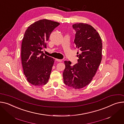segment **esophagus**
Masks as SVG:
<instances>
[{"label": "esophagus", "instance_id": "34e87169", "mask_svg": "<svg viewBox=\"0 0 124 124\" xmlns=\"http://www.w3.org/2000/svg\"><path fill=\"white\" fill-rule=\"evenodd\" d=\"M56 60L58 62H62V59H56Z\"/></svg>", "mask_w": 124, "mask_h": 124}]
</instances>
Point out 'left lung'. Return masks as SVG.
Returning a JSON list of instances; mask_svg holds the SVG:
<instances>
[{
	"label": "left lung",
	"mask_w": 124,
	"mask_h": 124,
	"mask_svg": "<svg viewBox=\"0 0 124 124\" xmlns=\"http://www.w3.org/2000/svg\"><path fill=\"white\" fill-rule=\"evenodd\" d=\"M72 27L76 31L74 43L80 54L78 63L73 66L70 61H64L63 81L68 87L79 89L88 85L95 76L102 60V42L99 34L90 25L80 23Z\"/></svg>",
	"instance_id": "obj_1"
}]
</instances>
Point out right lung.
Masks as SVG:
<instances>
[{
  "mask_svg": "<svg viewBox=\"0 0 124 124\" xmlns=\"http://www.w3.org/2000/svg\"><path fill=\"white\" fill-rule=\"evenodd\" d=\"M59 23L48 19L31 24L25 32L21 44V62L24 74L30 84L45 85L50 77L54 59L42 51L53 30Z\"/></svg>",
  "mask_w": 124,
  "mask_h": 124,
  "instance_id": "right-lung-1",
  "label": "right lung"
}]
</instances>
